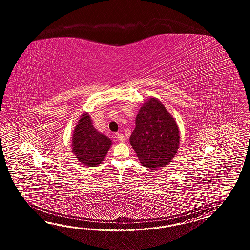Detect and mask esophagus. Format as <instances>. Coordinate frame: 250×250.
Wrapping results in <instances>:
<instances>
[{
    "label": "esophagus",
    "instance_id": "esophagus-1",
    "mask_svg": "<svg viewBox=\"0 0 250 250\" xmlns=\"http://www.w3.org/2000/svg\"><path fill=\"white\" fill-rule=\"evenodd\" d=\"M118 140H120L121 142H124L125 141V137L123 133H117Z\"/></svg>",
    "mask_w": 250,
    "mask_h": 250
}]
</instances>
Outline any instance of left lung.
I'll use <instances>...</instances> for the list:
<instances>
[{
	"instance_id": "1",
	"label": "left lung",
	"mask_w": 250,
	"mask_h": 250,
	"mask_svg": "<svg viewBox=\"0 0 250 250\" xmlns=\"http://www.w3.org/2000/svg\"><path fill=\"white\" fill-rule=\"evenodd\" d=\"M180 139L175 119L162 102L150 97L142 104L129 138L141 165L156 170L170 164L178 152Z\"/></svg>"
}]
</instances>
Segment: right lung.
Listing matches in <instances>:
<instances>
[{
	"label": "right lung",
	"instance_id": "right-lung-1",
	"mask_svg": "<svg viewBox=\"0 0 250 250\" xmlns=\"http://www.w3.org/2000/svg\"><path fill=\"white\" fill-rule=\"evenodd\" d=\"M112 140L93 125L90 115L84 112L72 135V153L82 165L96 167L102 164L111 147Z\"/></svg>",
	"mask_w": 250,
	"mask_h": 250
}]
</instances>
